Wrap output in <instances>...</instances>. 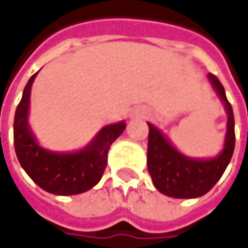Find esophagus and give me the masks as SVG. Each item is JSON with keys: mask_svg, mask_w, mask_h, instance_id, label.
I'll use <instances>...</instances> for the list:
<instances>
[{"mask_svg": "<svg viewBox=\"0 0 248 248\" xmlns=\"http://www.w3.org/2000/svg\"><path fill=\"white\" fill-rule=\"evenodd\" d=\"M137 116H138V117H143V116H145V111L139 110V111H137Z\"/></svg>", "mask_w": 248, "mask_h": 248, "instance_id": "34e87169", "label": "esophagus"}]
</instances>
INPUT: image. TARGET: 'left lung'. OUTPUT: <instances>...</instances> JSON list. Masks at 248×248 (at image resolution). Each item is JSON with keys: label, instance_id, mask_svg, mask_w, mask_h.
I'll return each instance as SVG.
<instances>
[{"label": "left lung", "instance_id": "8db88e82", "mask_svg": "<svg viewBox=\"0 0 248 248\" xmlns=\"http://www.w3.org/2000/svg\"><path fill=\"white\" fill-rule=\"evenodd\" d=\"M208 81L224 103L228 114L222 150L211 158L187 157L171 143L160 129L148 123V170L153 185L160 193L174 199H196L205 195L219 181L234 150V117L224 87L214 74Z\"/></svg>", "mask_w": 248, "mask_h": 248}]
</instances>
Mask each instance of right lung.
Instances as JSON below:
<instances>
[{
  "mask_svg": "<svg viewBox=\"0 0 248 248\" xmlns=\"http://www.w3.org/2000/svg\"><path fill=\"white\" fill-rule=\"evenodd\" d=\"M26 84L15 111L14 143L20 166L45 192L58 196L84 193L100 181L111 143L125 129V121L105 125L85 148L76 152H52L43 148L29 124L30 93L34 78Z\"/></svg>",
  "mask_w": 248,
  "mask_h": 248,
  "instance_id": "right-lung-1",
  "label": "right lung"
}]
</instances>
